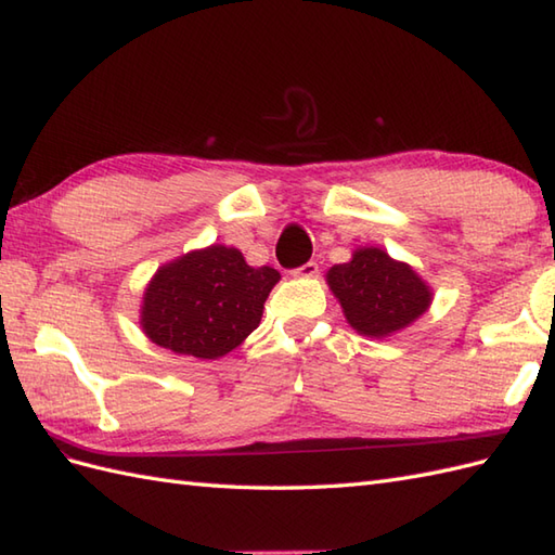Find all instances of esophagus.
<instances>
[{"label": "esophagus", "instance_id": "1", "mask_svg": "<svg viewBox=\"0 0 555 555\" xmlns=\"http://www.w3.org/2000/svg\"><path fill=\"white\" fill-rule=\"evenodd\" d=\"M317 271H320V267H317V262H305L302 267L293 269V276H300V279H312V276H317Z\"/></svg>", "mask_w": 555, "mask_h": 555}]
</instances>
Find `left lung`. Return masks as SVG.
Segmentation results:
<instances>
[{"label": "left lung", "mask_w": 555, "mask_h": 555, "mask_svg": "<svg viewBox=\"0 0 555 555\" xmlns=\"http://www.w3.org/2000/svg\"><path fill=\"white\" fill-rule=\"evenodd\" d=\"M348 324L358 334L386 338L427 312L431 291L410 264L396 262L382 247H358L346 264L326 274Z\"/></svg>", "instance_id": "left-lung-1"}]
</instances>
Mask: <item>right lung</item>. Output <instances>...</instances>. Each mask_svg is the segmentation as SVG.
Listing matches in <instances>:
<instances>
[{
	"label": "right lung",
	"instance_id": "1",
	"mask_svg": "<svg viewBox=\"0 0 555 555\" xmlns=\"http://www.w3.org/2000/svg\"><path fill=\"white\" fill-rule=\"evenodd\" d=\"M279 271L250 267L241 250L209 245L157 269L145 288L140 326L162 348L217 360L250 336Z\"/></svg>",
	"mask_w": 555,
	"mask_h": 555
}]
</instances>
